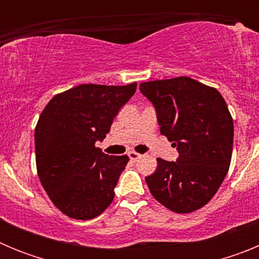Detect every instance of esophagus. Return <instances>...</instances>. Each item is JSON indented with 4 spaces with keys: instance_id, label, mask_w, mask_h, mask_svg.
<instances>
[{
    "instance_id": "1",
    "label": "esophagus",
    "mask_w": 259,
    "mask_h": 259,
    "mask_svg": "<svg viewBox=\"0 0 259 259\" xmlns=\"http://www.w3.org/2000/svg\"><path fill=\"white\" fill-rule=\"evenodd\" d=\"M128 157H130L131 161H137V159H140L141 158V154H139V153L136 152H128Z\"/></svg>"
}]
</instances>
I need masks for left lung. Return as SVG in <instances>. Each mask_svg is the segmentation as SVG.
I'll use <instances>...</instances> for the list:
<instances>
[{"mask_svg":"<svg viewBox=\"0 0 259 259\" xmlns=\"http://www.w3.org/2000/svg\"><path fill=\"white\" fill-rule=\"evenodd\" d=\"M155 107L159 131L175 146L176 162L158 158L145 182L153 197L171 211L187 214L205 206L230 168L233 120L215 88L188 76L140 84Z\"/></svg>","mask_w":259,"mask_h":259,"instance_id":"left-lung-1","label":"left lung"}]
</instances>
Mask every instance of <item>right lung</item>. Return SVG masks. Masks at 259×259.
I'll return each mask as SVG.
<instances>
[{"instance_id":"right-lung-1","label":"right lung","mask_w":259,"mask_h":259,"mask_svg":"<svg viewBox=\"0 0 259 259\" xmlns=\"http://www.w3.org/2000/svg\"><path fill=\"white\" fill-rule=\"evenodd\" d=\"M136 87L81 84L54 96L42 110L35 128L38 178L52 202L70 218H96L113 202L130 159L105 154L95 144L106 137Z\"/></svg>"}]
</instances>
